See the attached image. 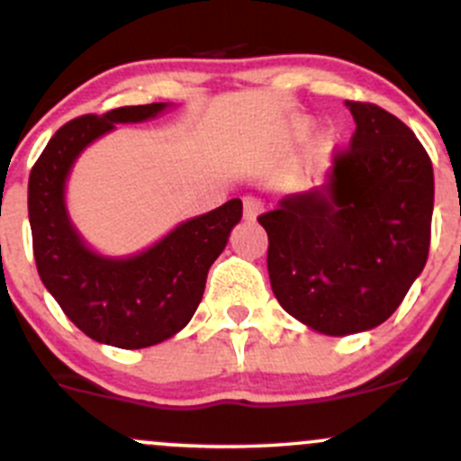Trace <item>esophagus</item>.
I'll list each match as a JSON object with an SVG mask.
<instances>
[{"label":"esophagus","mask_w":461,"mask_h":461,"mask_svg":"<svg viewBox=\"0 0 461 461\" xmlns=\"http://www.w3.org/2000/svg\"><path fill=\"white\" fill-rule=\"evenodd\" d=\"M260 209H263V204H260V201H257V198H252V196L245 198V201H243L245 221H257Z\"/></svg>","instance_id":"1"}]
</instances>
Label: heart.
I'll return each instance as SVG.
<instances>
[{
	"instance_id": "obj_1",
	"label": "heart",
	"mask_w": 461,
	"mask_h": 461,
	"mask_svg": "<svg viewBox=\"0 0 461 461\" xmlns=\"http://www.w3.org/2000/svg\"><path fill=\"white\" fill-rule=\"evenodd\" d=\"M314 133H317V124L312 122V120H303V122H296L294 127H290V131H287L285 140H283V149H285L287 153L292 151H299V149H303L305 144L314 138ZM332 140L330 138H323L317 147H314V153L310 156L308 165L303 167V171H301V176H303V180H312L317 178L321 174V169H323L325 160H328L330 151H332Z\"/></svg>"
}]
</instances>
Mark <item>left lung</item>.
<instances>
[{
    "instance_id": "1",
    "label": "left lung",
    "mask_w": 461,
    "mask_h": 461,
    "mask_svg": "<svg viewBox=\"0 0 461 461\" xmlns=\"http://www.w3.org/2000/svg\"><path fill=\"white\" fill-rule=\"evenodd\" d=\"M357 131L321 187L258 216L281 308L328 337L384 323L424 269L435 180L426 149L399 118L346 100Z\"/></svg>"
}]
</instances>
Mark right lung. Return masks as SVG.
<instances>
[{"label":"right lung","mask_w":461,"mask_h":461,"mask_svg":"<svg viewBox=\"0 0 461 461\" xmlns=\"http://www.w3.org/2000/svg\"><path fill=\"white\" fill-rule=\"evenodd\" d=\"M169 106L151 102L71 120L50 138L29 178L32 254L41 283L86 337L124 350L167 341L192 321L209 267L243 216L240 198H231L131 257H106L82 239L67 209L76 160L115 124L147 122Z\"/></svg>","instance_id":"add662e5"}]
</instances>
